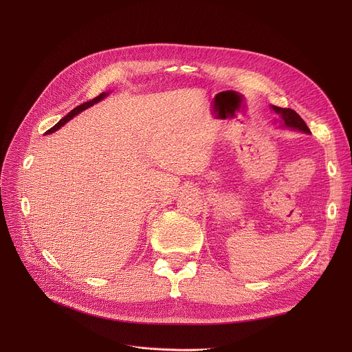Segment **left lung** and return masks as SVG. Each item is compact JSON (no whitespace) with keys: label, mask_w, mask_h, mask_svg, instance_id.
<instances>
[{"label":"left lung","mask_w":352,"mask_h":352,"mask_svg":"<svg viewBox=\"0 0 352 352\" xmlns=\"http://www.w3.org/2000/svg\"><path fill=\"white\" fill-rule=\"evenodd\" d=\"M271 108L275 111L276 114H280L284 126H288V128H292V129H298V131H302L305 134L311 133L309 128L305 124V121L297 113H295L294 109L281 108V107H275V105H271Z\"/></svg>","instance_id":"obj_1"}]
</instances>
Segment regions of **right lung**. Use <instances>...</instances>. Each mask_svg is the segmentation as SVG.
I'll list each match as a JSON object with an SVG mask.
<instances>
[{"mask_svg":"<svg viewBox=\"0 0 352 352\" xmlns=\"http://www.w3.org/2000/svg\"><path fill=\"white\" fill-rule=\"evenodd\" d=\"M107 96H108V92H102V94H100V96H98V97H96L94 100L87 101V102H84V104H81V105L76 107V108H74L72 111H69V113H68V114H67L64 118H61V120H60L57 124H55L52 128H50L45 134H52L54 131H57V129H60V128H61V126H63L65 122H68L71 118H74V117H76L77 114H80L81 111H84V109L89 108L91 105H94V104L100 102V101H101V100H104Z\"/></svg>","mask_w":352,"mask_h":352,"instance_id":"1","label":"right lung"}]
</instances>
